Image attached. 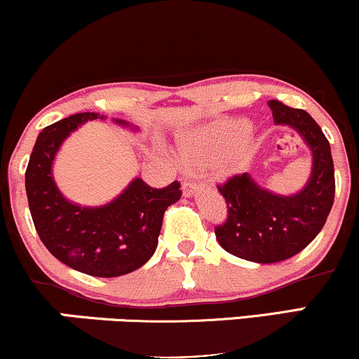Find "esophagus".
Returning <instances> with one entry per match:
<instances>
[{"label":"esophagus","instance_id":"1","mask_svg":"<svg viewBox=\"0 0 359 359\" xmlns=\"http://www.w3.org/2000/svg\"><path fill=\"white\" fill-rule=\"evenodd\" d=\"M203 182L201 180H194V179H185L182 182V192L185 197H191L196 194L199 189H203Z\"/></svg>","mask_w":359,"mask_h":359}]
</instances>
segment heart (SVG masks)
Instances as JSON below:
<instances>
[{
	"label": "heart",
	"instance_id": "heart-1",
	"mask_svg": "<svg viewBox=\"0 0 359 359\" xmlns=\"http://www.w3.org/2000/svg\"><path fill=\"white\" fill-rule=\"evenodd\" d=\"M248 133L245 121H224L187 135L180 142V154L192 167H221L224 174H234L245 165Z\"/></svg>",
	"mask_w": 359,
	"mask_h": 359
}]
</instances>
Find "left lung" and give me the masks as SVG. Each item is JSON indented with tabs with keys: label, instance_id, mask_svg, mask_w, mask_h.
<instances>
[{
	"label": "left lung",
	"instance_id": "left-lung-1",
	"mask_svg": "<svg viewBox=\"0 0 359 359\" xmlns=\"http://www.w3.org/2000/svg\"><path fill=\"white\" fill-rule=\"evenodd\" d=\"M277 125H290L311 147L314 165L302 192L290 197L262 189L248 174L217 184L226 204V219L214 228L217 241L234 257L277 263L300 253L324 228L334 203L336 180L331 147L320 126L304 109L269 102Z\"/></svg>",
	"mask_w": 359,
	"mask_h": 359
}]
</instances>
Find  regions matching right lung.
Segmentation results:
<instances>
[{
	"mask_svg": "<svg viewBox=\"0 0 359 359\" xmlns=\"http://www.w3.org/2000/svg\"><path fill=\"white\" fill-rule=\"evenodd\" d=\"M90 119H97V113H77L43 128L25 172V187L36 233L53 257L82 273L113 278L151 258L163 214L182 191L177 180L155 189L135 179L102 208H79L64 199L52 179L53 156L65 137Z\"/></svg>",
	"mask_w": 359,
	"mask_h": 359,
	"instance_id": "right-lung-1",
	"label": "right lung"
}]
</instances>
